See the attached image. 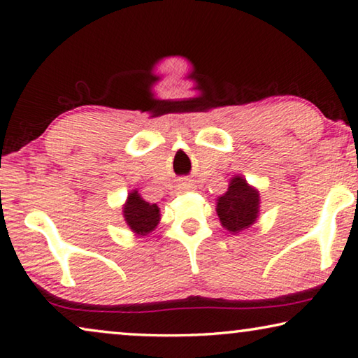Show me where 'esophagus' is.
I'll list each match as a JSON object with an SVG mask.
<instances>
[{"label": "esophagus", "mask_w": 358, "mask_h": 358, "mask_svg": "<svg viewBox=\"0 0 358 358\" xmlns=\"http://www.w3.org/2000/svg\"><path fill=\"white\" fill-rule=\"evenodd\" d=\"M180 186H181V188H191V181L189 180H181Z\"/></svg>", "instance_id": "esophagus-1"}]
</instances>
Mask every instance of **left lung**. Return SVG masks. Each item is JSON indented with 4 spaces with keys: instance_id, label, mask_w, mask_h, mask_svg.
Masks as SVG:
<instances>
[{
    "instance_id": "8db88e82",
    "label": "left lung",
    "mask_w": 358,
    "mask_h": 358,
    "mask_svg": "<svg viewBox=\"0 0 358 358\" xmlns=\"http://www.w3.org/2000/svg\"><path fill=\"white\" fill-rule=\"evenodd\" d=\"M259 194L241 177L231 180L229 188L218 199L217 213L221 224L231 232H241L253 224L258 217Z\"/></svg>"
}]
</instances>
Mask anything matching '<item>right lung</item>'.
Returning a JSON list of instances; mask_svg holds the SVG:
<instances>
[{"mask_svg": "<svg viewBox=\"0 0 358 358\" xmlns=\"http://www.w3.org/2000/svg\"><path fill=\"white\" fill-rule=\"evenodd\" d=\"M124 218L134 232H137L138 236H146L156 228L161 215L156 203H148L141 199L137 191H134L130 192L124 206Z\"/></svg>", "mask_w": 358, "mask_h": 358, "instance_id": "1", "label": "right lung"}]
</instances>
